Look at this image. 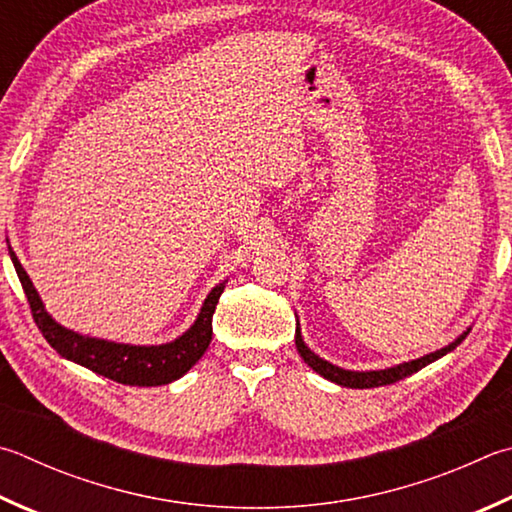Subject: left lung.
Here are the masks:
<instances>
[{
  "label": "left lung",
  "mask_w": 512,
  "mask_h": 512,
  "mask_svg": "<svg viewBox=\"0 0 512 512\" xmlns=\"http://www.w3.org/2000/svg\"><path fill=\"white\" fill-rule=\"evenodd\" d=\"M468 333H470V329L463 331L461 336L454 340V342H450L448 347H443V349L434 351V353H427V356H423V358H416V360H410V362H403V365L378 369V371H349V369H342L338 365H331V362H327V360H322L318 353H313L309 347L304 345L300 327L295 329V347H297V351H300V356L304 358L306 365H309L313 371H318L322 378H327V380H331V383L342 385V387L369 389V387L392 385V383H396V380H403L405 376L416 374L418 369H423L425 365H430V362L445 356V353H450L452 349H457L461 342L466 340Z\"/></svg>",
  "instance_id": "1"
}]
</instances>
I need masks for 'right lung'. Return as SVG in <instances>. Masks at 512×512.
I'll use <instances>...</instances> for the list:
<instances>
[{
  "label": "right lung",
  "instance_id": "right-lung-1",
  "mask_svg": "<svg viewBox=\"0 0 512 512\" xmlns=\"http://www.w3.org/2000/svg\"><path fill=\"white\" fill-rule=\"evenodd\" d=\"M8 253H11L17 277H20L26 293V300L31 304L33 320L37 324V329L42 331L46 342H49L62 358L78 362V365L96 371L100 376L116 380V383L136 387L167 385L172 383V380L181 378L185 371H190L192 365H197V360L206 353L210 345L212 313L217 309V302L221 293H224V286L228 280L212 288L206 302L201 306L197 320H194L192 327L185 331L183 336L172 342H165V345H120V342L80 336V333L64 329L62 324L55 322L51 315L46 313L31 277L26 275L20 259L13 253V248L8 250Z\"/></svg>",
  "mask_w": 512,
  "mask_h": 512
}]
</instances>
